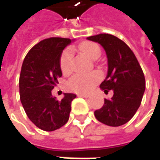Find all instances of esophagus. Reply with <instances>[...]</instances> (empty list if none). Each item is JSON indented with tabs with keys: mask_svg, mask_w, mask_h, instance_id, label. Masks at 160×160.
<instances>
[{
	"mask_svg": "<svg viewBox=\"0 0 160 160\" xmlns=\"http://www.w3.org/2000/svg\"><path fill=\"white\" fill-rule=\"evenodd\" d=\"M78 96H79V97H82V98H88V97H89V94H87V93H78Z\"/></svg>",
	"mask_w": 160,
	"mask_h": 160,
	"instance_id": "34e87169",
	"label": "esophagus"
}]
</instances>
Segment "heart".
Returning <instances> with one entry per match:
<instances>
[{"mask_svg": "<svg viewBox=\"0 0 160 160\" xmlns=\"http://www.w3.org/2000/svg\"><path fill=\"white\" fill-rule=\"evenodd\" d=\"M80 49L86 56L92 60H97L101 55L100 47L92 42H86L80 45ZM72 51L66 49L60 58V68L63 73H68L71 69ZM100 76L98 73H92L87 74L77 73L70 78L67 82V87L75 92H88L98 82Z\"/></svg>", "mask_w": 160, "mask_h": 160, "instance_id": "b5f03b06", "label": "heart"}]
</instances>
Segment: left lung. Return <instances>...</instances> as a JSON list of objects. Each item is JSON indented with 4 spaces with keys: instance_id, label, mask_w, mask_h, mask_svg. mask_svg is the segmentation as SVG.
I'll return each mask as SVG.
<instances>
[{
    "instance_id": "left-lung-1",
    "label": "left lung",
    "mask_w": 160,
    "mask_h": 160,
    "mask_svg": "<svg viewBox=\"0 0 160 160\" xmlns=\"http://www.w3.org/2000/svg\"><path fill=\"white\" fill-rule=\"evenodd\" d=\"M87 39L100 43L108 58V74L100 84L106 93L113 91L111 99L94 111L95 118L108 126L118 127L133 118L141 105L146 88L141 67L128 46L116 36L102 33Z\"/></svg>"
}]
</instances>
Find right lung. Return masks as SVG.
Instances as JSON below:
<instances>
[{
  "instance_id": "1",
  "label": "right lung",
  "mask_w": 160,
  "mask_h": 160,
  "mask_svg": "<svg viewBox=\"0 0 160 160\" xmlns=\"http://www.w3.org/2000/svg\"><path fill=\"white\" fill-rule=\"evenodd\" d=\"M71 42L69 38H50L42 40L30 49L24 59L19 75V97L27 117L37 127L54 131L67 123L73 93H64L61 101L51 91L62 77L60 58Z\"/></svg>"
}]
</instances>
